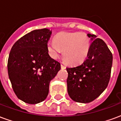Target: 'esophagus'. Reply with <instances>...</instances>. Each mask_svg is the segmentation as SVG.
Here are the masks:
<instances>
[{"instance_id": "obj_1", "label": "esophagus", "mask_w": 121, "mask_h": 121, "mask_svg": "<svg viewBox=\"0 0 121 121\" xmlns=\"http://www.w3.org/2000/svg\"><path fill=\"white\" fill-rule=\"evenodd\" d=\"M61 68L63 69H65V66L64 65H63V64H61Z\"/></svg>"}]
</instances>
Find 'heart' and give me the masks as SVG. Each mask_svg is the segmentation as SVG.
I'll use <instances>...</instances> for the list:
<instances>
[{"instance_id": "heart-1", "label": "heart", "mask_w": 121, "mask_h": 121, "mask_svg": "<svg viewBox=\"0 0 121 121\" xmlns=\"http://www.w3.org/2000/svg\"><path fill=\"white\" fill-rule=\"evenodd\" d=\"M48 54L58 59L62 54L67 63L76 65L83 62L87 56L90 40L84 32H61L56 35L54 41L47 43Z\"/></svg>"}]
</instances>
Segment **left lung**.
Here are the masks:
<instances>
[{"instance_id":"1","label":"left lung","mask_w":121,"mask_h":121,"mask_svg":"<svg viewBox=\"0 0 121 121\" xmlns=\"http://www.w3.org/2000/svg\"><path fill=\"white\" fill-rule=\"evenodd\" d=\"M91 38L89 53L80 65L67 67V92L71 99L80 103L96 99L108 85L113 56L104 41L87 34Z\"/></svg>"}]
</instances>
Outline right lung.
Masks as SVG:
<instances>
[{
  "label": "right lung",
  "instance_id": "add662e5",
  "mask_svg": "<svg viewBox=\"0 0 121 121\" xmlns=\"http://www.w3.org/2000/svg\"><path fill=\"white\" fill-rule=\"evenodd\" d=\"M51 34L47 28L33 30L15 43L9 52L8 72L12 88L27 104L45 100L50 81L60 70V63L48 52Z\"/></svg>",
  "mask_w": 121,
  "mask_h": 121
}]
</instances>
